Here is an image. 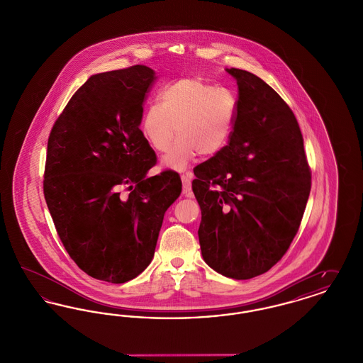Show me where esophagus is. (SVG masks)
I'll return each instance as SVG.
<instances>
[{"mask_svg":"<svg viewBox=\"0 0 363 363\" xmlns=\"http://www.w3.org/2000/svg\"><path fill=\"white\" fill-rule=\"evenodd\" d=\"M181 179H182V184H184V189H182L184 196H185V197H193V191H191V182H190L189 175H188V174H184V175L181 177Z\"/></svg>","mask_w":363,"mask_h":363,"instance_id":"obj_1","label":"esophagus"}]
</instances>
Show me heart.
I'll return each mask as SVG.
<instances>
[{
	"label": "heart",
	"mask_w": 363,
	"mask_h": 363,
	"mask_svg": "<svg viewBox=\"0 0 363 363\" xmlns=\"http://www.w3.org/2000/svg\"><path fill=\"white\" fill-rule=\"evenodd\" d=\"M238 101L233 91L218 88L200 77H182L163 86L159 104H150L141 117L143 136L157 152H166L163 163L185 169L199 152L219 154L233 135Z\"/></svg>",
	"instance_id": "b5f03b06"
}]
</instances>
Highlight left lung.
I'll use <instances>...</instances> for the list:
<instances>
[{
	"label": "left lung",
	"instance_id": "1",
	"mask_svg": "<svg viewBox=\"0 0 363 363\" xmlns=\"http://www.w3.org/2000/svg\"><path fill=\"white\" fill-rule=\"evenodd\" d=\"M238 84L228 145L194 169L203 259L223 277L269 271L290 247L311 194V169L291 108L247 70L225 69Z\"/></svg>",
	"mask_w": 363,
	"mask_h": 363
}]
</instances>
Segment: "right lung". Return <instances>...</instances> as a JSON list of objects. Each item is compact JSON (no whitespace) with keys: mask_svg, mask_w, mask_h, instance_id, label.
<instances>
[{"mask_svg":"<svg viewBox=\"0 0 363 363\" xmlns=\"http://www.w3.org/2000/svg\"><path fill=\"white\" fill-rule=\"evenodd\" d=\"M155 80L145 65L92 74L49 136L43 193L58 237L82 271L108 283L150 265L182 190L175 172L148 175L156 155L140 123Z\"/></svg>","mask_w":363,"mask_h":363,"instance_id":"right-lung-1","label":"right lung"}]
</instances>
